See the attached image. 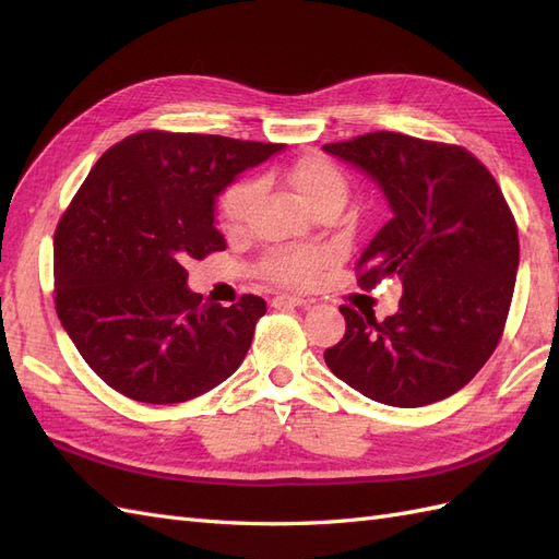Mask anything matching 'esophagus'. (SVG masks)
I'll return each instance as SVG.
<instances>
[{"instance_id":"obj_1","label":"esophagus","mask_w":559,"mask_h":559,"mask_svg":"<svg viewBox=\"0 0 559 559\" xmlns=\"http://www.w3.org/2000/svg\"><path fill=\"white\" fill-rule=\"evenodd\" d=\"M273 306L275 308H306L308 306V300H302V298H298V296H275L273 298Z\"/></svg>"}]
</instances>
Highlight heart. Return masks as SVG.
Masks as SVG:
<instances>
[{
	"instance_id": "heart-1",
	"label": "heart",
	"mask_w": 559,
	"mask_h": 559,
	"mask_svg": "<svg viewBox=\"0 0 559 559\" xmlns=\"http://www.w3.org/2000/svg\"><path fill=\"white\" fill-rule=\"evenodd\" d=\"M289 183L298 200L308 210L314 207L317 202L324 200H341L347 198V181L343 173L337 170L333 163L319 156H308L298 160L289 170ZM253 195H257V186L253 183H238L224 195L222 202V216L228 228L240 226L249 212V205ZM324 265V253L312 251V249H298V251H286L275 253L265 263V270L270 277L284 284H308L317 277L319 267Z\"/></svg>"
}]
</instances>
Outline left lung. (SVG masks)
<instances>
[{"label": "left lung", "instance_id": "1", "mask_svg": "<svg viewBox=\"0 0 559 559\" xmlns=\"http://www.w3.org/2000/svg\"><path fill=\"white\" fill-rule=\"evenodd\" d=\"M321 148L373 179L392 212L361 253L359 284L403 282L384 321L341 308L347 329L326 366L396 408L452 396L492 357L511 308L520 245L501 189L466 148L401 132Z\"/></svg>", "mask_w": 559, "mask_h": 559}]
</instances>
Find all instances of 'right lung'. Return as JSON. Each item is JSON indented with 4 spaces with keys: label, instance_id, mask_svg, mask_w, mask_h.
I'll list each match as a JSON object with an SVG mask.
<instances>
[{
    "label": "right lung",
    "instance_id": "obj_1",
    "mask_svg": "<svg viewBox=\"0 0 559 559\" xmlns=\"http://www.w3.org/2000/svg\"><path fill=\"white\" fill-rule=\"evenodd\" d=\"M282 148L148 130L95 163L56 230V310L116 392L181 403L240 368L265 300L205 302L189 289L186 263L226 249L216 198Z\"/></svg>",
    "mask_w": 559,
    "mask_h": 559
}]
</instances>
